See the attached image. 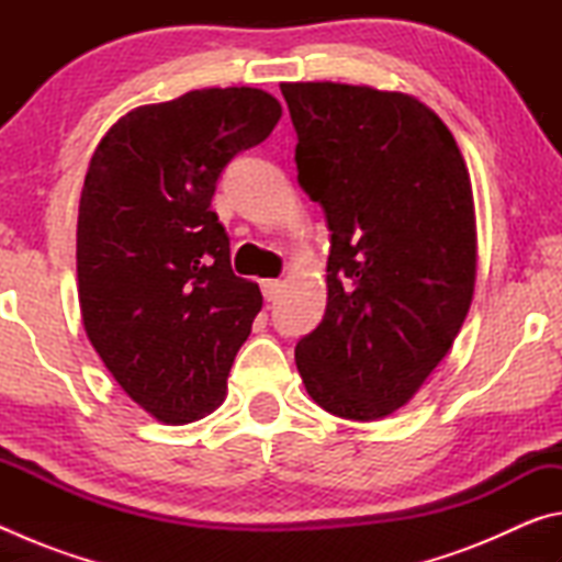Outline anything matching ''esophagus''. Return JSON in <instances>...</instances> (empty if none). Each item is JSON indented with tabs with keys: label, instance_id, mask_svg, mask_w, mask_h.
Wrapping results in <instances>:
<instances>
[{
	"label": "esophagus",
	"instance_id": "obj_1",
	"mask_svg": "<svg viewBox=\"0 0 562 562\" xmlns=\"http://www.w3.org/2000/svg\"><path fill=\"white\" fill-rule=\"evenodd\" d=\"M260 288H262V297L272 302V300H278V294L282 290V282L280 280H262Z\"/></svg>",
	"mask_w": 562,
	"mask_h": 562
}]
</instances>
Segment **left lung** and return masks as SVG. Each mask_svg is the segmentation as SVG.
<instances>
[{"mask_svg":"<svg viewBox=\"0 0 562 562\" xmlns=\"http://www.w3.org/2000/svg\"><path fill=\"white\" fill-rule=\"evenodd\" d=\"M300 188L329 227L325 317L294 347L325 412L404 406L451 349L475 282L471 178L451 131L406 93L282 83Z\"/></svg>","mask_w":562,"mask_h":562,"instance_id":"obj_1","label":"left lung"}]
</instances>
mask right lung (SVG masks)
<instances>
[{
    "mask_svg": "<svg viewBox=\"0 0 562 562\" xmlns=\"http://www.w3.org/2000/svg\"><path fill=\"white\" fill-rule=\"evenodd\" d=\"M280 116L260 89L190 91L126 113L93 150L76 227L83 327L123 392L166 424L223 402L262 307L211 201Z\"/></svg>",
    "mask_w": 562,
    "mask_h": 562,
    "instance_id": "add662e5",
    "label": "right lung"
}]
</instances>
